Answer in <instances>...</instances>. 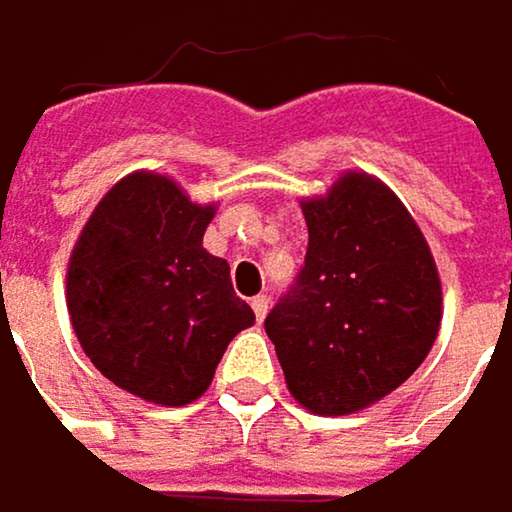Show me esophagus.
Masks as SVG:
<instances>
[{
    "instance_id": "34e87169",
    "label": "esophagus",
    "mask_w": 512,
    "mask_h": 512,
    "mask_svg": "<svg viewBox=\"0 0 512 512\" xmlns=\"http://www.w3.org/2000/svg\"><path fill=\"white\" fill-rule=\"evenodd\" d=\"M268 304H271V298H268V295H256V298L250 301V307H253V313H256V319H259V322L268 316Z\"/></svg>"
}]
</instances>
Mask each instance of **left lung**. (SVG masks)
<instances>
[{
  "label": "left lung",
  "mask_w": 512,
  "mask_h": 512,
  "mask_svg": "<svg viewBox=\"0 0 512 512\" xmlns=\"http://www.w3.org/2000/svg\"><path fill=\"white\" fill-rule=\"evenodd\" d=\"M304 268L265 319L292 396L313 414L379 402L429 355L441 280L414 217L367 172L304 199Z\"/></svg>",
  "instance_id": "obj_1"
}]
</instances>
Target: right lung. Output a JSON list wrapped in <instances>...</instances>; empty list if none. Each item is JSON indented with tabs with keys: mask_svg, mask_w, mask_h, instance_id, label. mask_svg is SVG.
<instances>
[{
	"mask_svg": "<svg viewBox=\"0 0 512 512\" xmlns=\"http://www.w3.org/2000/svg\"><path fill=\"white\" fill-rule=\"evenodd\" d=\"M214 205L130 172L92 211L68 262V313L89 361L133 396L187 405L256 322L226 259L202 247Z\"/></svg>",
	"mask_w": 512,
	"mask_h": 512,
	"instance_id": "1",
	"label": "right lung"
}]
</instances>
